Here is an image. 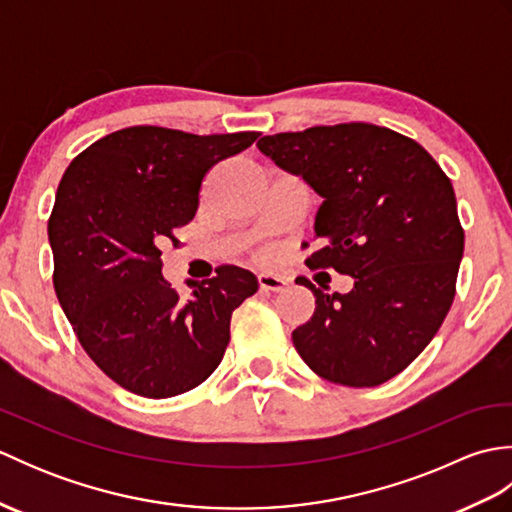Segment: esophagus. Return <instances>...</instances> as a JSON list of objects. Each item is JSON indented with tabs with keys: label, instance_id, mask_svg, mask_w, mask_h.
<instances>
[{
	"label": "esophagus",
	"instance_id": "1",
	"mask_svg": "<svg viewBox=\"0 0 512 512\" xmlns=\"http://www.w3.org/2000/svg\"><path fill=\"white\" fill-rule=\"evenodd\" d=\"M259 288L262 290H273V292H281L288 286V279L281 275H270V273H262L257 277Z\"/></svg>",
	"mask_w": 512,
	"mask_h": 512
}]
</instances>
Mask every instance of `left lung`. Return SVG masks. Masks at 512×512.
Returning <instances> with one entry per match:
<instances>
[{
  "label": "left lung",
  "mask_w": 512,
  "mask_h": 512,
  "mask_svg": "<svg viewBox=\"0 0 512 512\" xmlns=\"http://www.w3.org/2000/svg\"><path fill=\"white\" fill-rule=\"evenodd\" d=\"M257 147L323 198L306 264L354 277L347 295L299 277L317 303L292 332L299 356L336 385L387 383L429 345L455 297L464 231L451 180L416 140L369 123L264 136Z\"/></svg>",
  "instance_id": "8db88e82"
}]
</instances>
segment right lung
<instances>
[{"mask_svg": "<svg viewBox=\"0 0 512 512\" xmlns=\"http://www.w3.org/2000/svg\"><path fill=\"white\" fill-rule=\"evenodd\" d=\"M257 136L125 127L63 173L48 220L54 292L83 350L132 394L171 398L204 383L231 341L233 310L257 292L237 266L195 281L189 297L162 277V248L178 246L206 173Z\"/></svg>", "mask_w": 512, "mask_h": 512, "instance_id": "right-lung-1", "label": "right lung"}]
</instances>
